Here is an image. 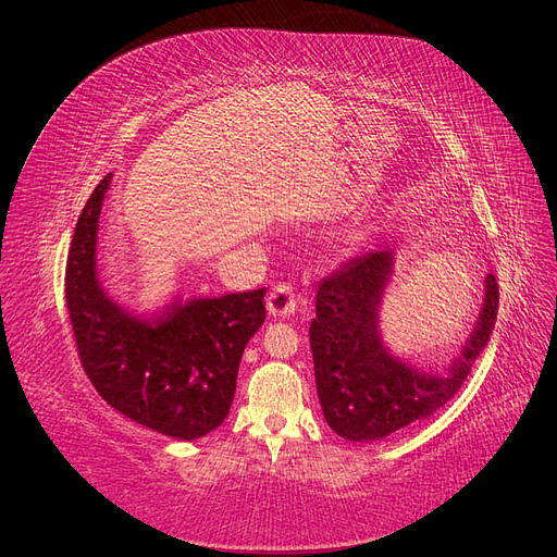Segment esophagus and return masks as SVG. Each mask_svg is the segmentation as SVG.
I'll list each match as a JSON object with an SVG mask.
<instances>
[{
    "label": "esophagus",
    "instance_id": "1",
    "mask_svg": "<svg viewBox=\"0 0 557 557\" xmlns=\"http://www.w3.org/2000/svg\"><path fill=\"white\" fill-rule=\"evenodd\" d=\"M267 309L274 318H290L297 311V293L293 285H276L272 295L267 297Z\"/></svg>",
    "mask_w": 557,
    "mask_h": 557
}]
</instances>
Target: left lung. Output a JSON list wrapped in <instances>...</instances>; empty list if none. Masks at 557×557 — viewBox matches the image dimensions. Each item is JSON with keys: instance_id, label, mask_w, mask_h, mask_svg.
<instances>
[{"instance_id": "8db88e82", "label": "left lung", "mask_w": 557, "mask_h": 557, "mask_svg": "<svg viewBox=\"0 0 557 557\" xmlns=\"http://www.w3.org/2000/svg\"><path fill=\"white\" fill-rule=\"evenodd\" d=\"M395 274V252L352 260L325 278L309 327L315 391L327 425L348 442H379L430 418L460 391L491 342L499 290L485 276L474 330L444 369H425L385 344L381 307Z\"/></svg>"}]
</instances>
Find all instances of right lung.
<instances>
[{"label": "right lung", "instance_id": "obj_1", "mask_svg": "<svg viewBox=\"0 0 557 557\" xmlns=\"http://www.w3.org/2000/svg\"><path fill=\"white\" fill-rule=\"evenodd\" d=\"M107 174L83 207L66 258L64 295L78 356L95 391L134 423L178 442L215 430L230 413L244 348L264 323V288L172 297L153 311L113 299L97 272Z\"/></svg>", "mask_w": 557, "mask_h": 557}]
</instances>
